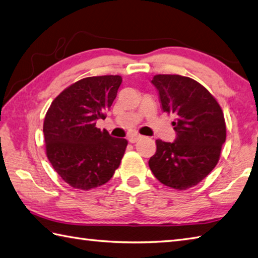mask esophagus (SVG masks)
<instances>
[{
  "instance_id": "34e87169",
  "label": "esophagus",
  "mask_w": 258,
  "mask_h": 258,
  "mask_svg": "<svg viewBox=\"0 0 258 258\" xmlns=\"http://www.w3.org/2000/svg\"><path fill=\"white\" fill-rule=\"evenodd\" d=\"M142 139V135H140V134H132L131 135V137H128V141L131 142V143H135V142H138L139 140H141Z\"/></svg>"
}]
</instances>
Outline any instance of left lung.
<instances>
[{
    "label": "left lung",
    "instance_id": "1",
    "mask_svg": "<svg viewBox=\"0 0 258 258\" xmlns=\"http://www.w3.org/2000/svg\"><path fill=\"white\" fill-rule=\"evenodd\" d=\"M161 108L175 116L174 142L157 140L149 167L163 185L185 190L207 177L226 142V121L217 99L207 88L188 77L157 74L152 79Z\"/></svg>",
    "mask_w": 258,
    "mask_h": 258
}]
</instances>
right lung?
Returning <instances> with one entry per match:
<instances>
[{"mask_svg": "<svg viewBox=\"0 0 258 258\" xmlns=\"http://www.w3.org/2000/svg\"><path fill=\"white\" fill-rule=\"evenodd\" d=\"M120 76L81 79L59 93L44 119L46 156L55 171L77 189L106 184L119 167L125 139L96 127L106 118L120 86Z\"/></svg>", "mask_w": 258, "mask_h": 258, "instance_id": "obj_1", "label": "right lung"}]
</instances>
